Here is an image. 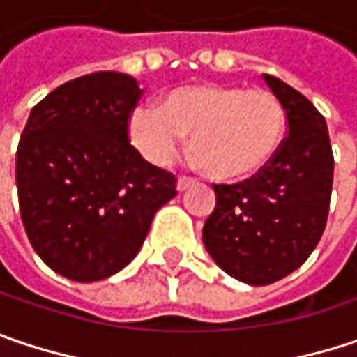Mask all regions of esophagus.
Instances as JSON below:
<instances>
[{
	"label": "esophagus",
	"mask_w": 357,
	"mask_h": 357,
	"mask_svg": "<svg viewBox=\"0 0 357 357\" xmlns=\"http://www.w3.org/2000/svg\"><path fill=\"white\" fill-rule=\"evenodd\" d=\"M192 183H196V178H192V176H179L178 190L179 192H183V190H188Z\"/></svg>",
	"instance_id": "esophagus-1"
}]
</instances>
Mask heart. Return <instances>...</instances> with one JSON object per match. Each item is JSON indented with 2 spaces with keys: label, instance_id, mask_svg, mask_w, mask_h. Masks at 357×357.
<instances>
[{
  "label": "heart",
  "instance_id": "1",
  "mask_svg": "<svg viewBox=\"0 0 357 357\" xmlns=\"http://www.w3.org/2000/svg\"><path fill=\"white\" fill-rule=\"evenodd\" d=\"M284 130L286 112L272 91L212 83L176 89L161 108L143 104L128 118V139L151 163H169L192 135V157L220 179L259 172L272 161Z\"/></svg>",
  "mask_w": 357,
  "mask_h": 357
}]
</instances>
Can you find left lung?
Segmentation results:
<instances>
[{
  "instance_id": "8db88e82",
  "label": "left lung",
  "mask_w": 357,
  "mask_h": 357,
  "mask_svg": "<svg viewBox=\"0 0 357 357\" xmlns=\"http://www.w3.org/2000/svg\"><path fill=\"white\" fill-rule=\"evenodd\" d=\"M264 82L284 106L286 137L251 178L214 183L216 206L202 229L218 268L251 286L274 284L307 261L323 237L333 188L323 114L288 83Z\"/></svg>"
}]
</instances>
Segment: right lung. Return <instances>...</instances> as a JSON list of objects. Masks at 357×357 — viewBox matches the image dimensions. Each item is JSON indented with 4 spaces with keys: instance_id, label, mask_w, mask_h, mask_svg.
Wrapping results in <instances>:
<instances>
[{
    "instance_id": "right-lung-1",
    "label": "right lung",
    "mask_w": 357,
    "mask_h": 357,
    "mask_svg": "<svg viewBox=\"0 0 357 357\" xmlns=\"http://www.w3.org/2000/svg\"><path fill=\"white\" fill-rule=\"evenodd\" d=\"M143 98L135 77L98 71L59 85L28 116L16 151L20 214L40 259L75 282L120 272L155 212L178 190L172 172L130 145Z\"/></svg>"
}]
</instances>
